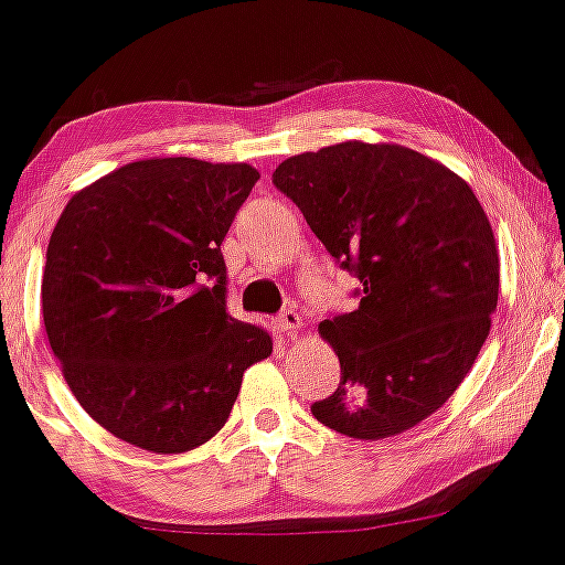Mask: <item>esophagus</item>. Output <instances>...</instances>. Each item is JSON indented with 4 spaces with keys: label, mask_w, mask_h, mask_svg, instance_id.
Wrapping results in <instances>:
<instances>
[{
    "label": "esophagus",
    "mask_w": 565,
    "mask_h": 565,
    "mask_svg": "<svg viewBox=\"0 0 565 565\" xmlns=\"http://www.w3.org/2000/svg\"><path fill=\"white\" fill-rule=\"evenodd\" d=\"M278 329H281L287 337H297V334H300V329H302L300 312L284 310L281 316H278Z\"/></svg>",
    "instance_id": "esophagus-1"
}]
</instances>
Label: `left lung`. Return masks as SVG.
<instances>
[{
  "label": "left lung",
  "mask_w": 565,
  "mask_h": 565,
  "mask_svg": "<svg viewBox=\"0 0 565 565\" xmlns=\"http://www.w3.org/2000/svg\"><path fill=\"white\" fill-rule=\"evenodd\" d=\"M274 183L363 284L358 310L318 326L342 379L312 416L363 441L413 429L452 397L489 337L500 257L484 207L439 160L386 141L295 154Z\"/></svg>",
  "instance_id": "obj_1"
}]
</instances>
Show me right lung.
<instances>
[{
  "instance_id": "1",
  "label": "right lung",
  "mask_w": 565,
  "mask_h": 565,
  "mask_svg": "<svg viewBox=\"0 0 565 565\" xmlns=\"http://www.w3.org/2000/svg\"><path fill=\"white\" fill-rule=\"evenodd\" d=\"M260 179L247 162L136 160L67 200L46 247L44 329L73 397L158 455L205 445L274 352L226 312L221 244Z\"/></svg>"
}]
</instances>
